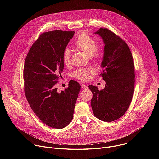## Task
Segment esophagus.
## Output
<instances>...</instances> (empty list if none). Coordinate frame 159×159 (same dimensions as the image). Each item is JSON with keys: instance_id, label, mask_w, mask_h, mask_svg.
<instances>
[{"instance_id": "1", "label": "esophagus", "mask_w": 159, "mask_h": 159, "mask_svg": "<svg viewBox=\"0 0 159 159\" xmlns=\"http://www.w3.org/2000/svg\"><path fill=\"white\" fill-rule=\"evenodd\" d=\"M81 87L82 89H87V86L86 85H84V84H82L81 85Z\"/></svg>"}]
</instances>
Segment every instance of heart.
<instances>
[{
	"mask_svg": "<svg viewBox=\"0 0 159 159\" xmlns=\"http://www.w3.org/2000/svg\"><path fill=\"white\" fill-rule=\"evenodd\" d=\"M75 47L85 53L90 58L96 59L101 55V48L98 47L96 39L85 32H81L78 35L75 42ZM63 62L66 66L71 63V53L69 49H65L62 56ZM92 69H79L74 74L73 77L81 80H87L89 77V74L93 73Z\"/></svg>",
	"mask_w": 159,
	"mask_h": 159,
	"instance_id": "obj_1",
	"label": "heart"
}]
</instances>
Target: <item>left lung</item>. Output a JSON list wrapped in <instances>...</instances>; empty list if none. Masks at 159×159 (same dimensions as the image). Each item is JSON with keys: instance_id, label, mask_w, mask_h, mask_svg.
Segmentation results:
<instances>
[{"instance_id": "8db88e82", "label": "left lung", "mask_w": 159, "mask_h": 159, "mask_svg": "<svg viewBox=\"0 0 159 159\" xmlns=\"http://www.w3.org/2000/svg\"><path fill=\"white\" fill-rule=\"evenodd\" d=\"M94 34L104 44L101 75L106 85L101 90L89 85L93 95L91 106L97 118L111 122L121 118L131 102L134 86L133 57L125 41L108 29L101 28Z\"/></svg>"}]
</instances>
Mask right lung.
<instances>
[{"label": "right lung", "mask_w": 159, "mask_h": 159, "mask_svg": "<svg viewBox=\"0 0 159 159\" xmlns=\"http://www.w3.org/2000/svg\"><path fill=\"white\" fill-rule=\"evenodd\" d=\"M74 31L41 34L31 47L24 66L25 93L33 112L47 126L61 129L73 119L80 85L69 82L60 93L56 84L63 71L62 56Z\"/></svg>", "instance_id": "1"}]
</instances>
